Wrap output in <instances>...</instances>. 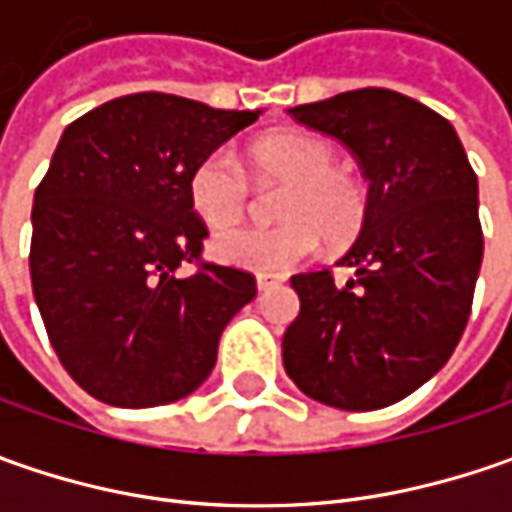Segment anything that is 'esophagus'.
Segmentation results:
<instances>
[{"instance_id": "1", "label": "esophagus", "mask_w": 512, "mask_h": 512, "mask_svg": "<svg viewBox=\"0 0 512 512\" xmlns=\"http://www.w3.org/2000/svg\"><path fill=\"white\" fill-rule=\"evenodd\" d=\"M279 285L276 279H267V276H259L256 279V287H259V293H265V290H273V287Z\"/></svg>"}]
</instances>
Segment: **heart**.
<instances>
[{
    "label": "heart",
    "instance_id": "heart-1",
    "mask_svg": "<svg viewBox=\"0 0 512 512\" xmlns=\"http://www.w3.org/2000/svg\"><path fill=\"white\" fill-rule=\"evenodd\" d=\"M247 165L265 182H282L273 227H239L216 236L213 256L259 276H282L307 262L325 236L330 245L350 242L367 216L362 176L336 162V148L313 133H270L247 148ZM193 213L213 230L245 216L250 182L225 148L205 153L187 179Z\"/></svg>",
    "mask_w": 512,
    "mask_h": 512
}]
</instances>
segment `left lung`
Masks as SVG:
<instances>
[{
	"mask_svg": "<svg viewBox=\"0 0 512 512\" xmlns=\"http://www.w3.org/2000/svg\"><path fill=\"white\" fill-rule=\"evenodd\" d=\"M287 113L339 139L370 190L339 262L353 279H290L302 307L282 339L285 370L316 402L379 410L433 379L462 339L484 253L479 179L453 125L396 90H347Z\"/></svg>",
	"mask_w": 512,
	"mask_h": 512,
	"instance_id": "8db88e82",
	"label": "left lung"
}]
</instances>
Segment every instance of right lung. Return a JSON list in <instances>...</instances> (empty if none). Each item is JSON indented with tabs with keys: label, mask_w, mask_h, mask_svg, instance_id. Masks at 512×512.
I'll use <instances>...</instances> for the list:
<instances>
[{
	"label": "right lung",
	"mask_w": 512,
	"mask_h": 512,
	"mask_svg": "<svg viewBox=\"0 0 512 512\" xmlns=\"http://www.w3.org/2000/svg\"><path fill=\"white\" fill-rule=\"evenodd\" d=\"M259 113L130 93L62 133L33 196L30 282L59 362L93 399L156 407L210 376L256 279L202 262L207 227L187 179Z\"/></svg>",
	"instance_id": "obj_1"
}]
</instances>
